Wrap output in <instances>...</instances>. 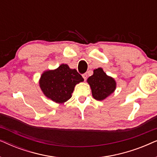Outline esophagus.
Returning <instances> with one entry per match:
<instances>
[{"instance_id":"obj_1","label":"esophagus","mask_w":157,"mask_h":157,"mask_svg":"<svg viewBox=\"0 0 157 157\" xmlns=\"http://www.w3.org/2000/svg\"><path fill=\"white\" fill-rule=\"evenodd\" d=\"M82 76H83V79H84V81L86 80V79H87V74H83L82 75Z\"/></svg>"}]
</instances>
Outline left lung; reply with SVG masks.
Segmentation results:
<instances>
[{
  "label": "left lung",
  "mask_w": 157,
  "mask_h": 157,
  "mask_svg": "<svg viewBox=\"0 0 157 157\" xmlns=\"http://www.w3.org/2000/svg\"><path fill=\"white\" fill-rule=\"evenodd\" d=\"M87 82L91 89L92 96L96 100L102 101L115 91L117 83L112 77L107 76L101 68L94 70Z\"/></svg>",
  "instance_id": "1"
}]
</instances>
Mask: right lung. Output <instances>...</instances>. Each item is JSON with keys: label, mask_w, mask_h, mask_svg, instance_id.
<instances>
[{"label": "right lung", "mask_w": 157, "mask_h": 157, "mask_svg": "<svg viewBox=\"0 0 157 157\" xmlns=\"http://www.w3.org/2000/svg\"><path fill=\"white\" fill-rule=\"evenodd\" d=\"M82 81L83 77L76 69L70 68L67 64H61L56 69L43 73L39 84L47 98L63 104L71 98L75 86Z\"/></svg>", "instance_id": "obj_1"}]
</instances>
